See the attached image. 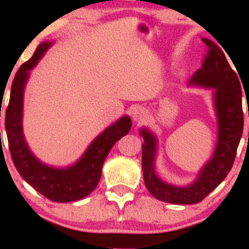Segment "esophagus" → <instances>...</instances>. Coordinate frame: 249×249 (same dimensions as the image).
Returning a JSON list of instances; mask_svg holds the SVG:
<instances>
[{"label":"esophagus","mask_w":249,"mask_h":249,"mask_svg":"<svg viewBox=\"0 0 249 249\" xmlns=\"http://www.w3.org/2000/svg\"><path fill=\"white\" fill-rule=\"evenodd\" d=\"M147 117H148V112H147V110L145 107H136L133 110V112H132L133 121L137 122V123L145 122L147 119Z\"/></svg>","instance_id":"34e87169"}]
</instances>
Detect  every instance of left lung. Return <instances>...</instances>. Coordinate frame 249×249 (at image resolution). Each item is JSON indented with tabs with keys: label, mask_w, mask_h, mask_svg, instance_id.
<instances>
[{
	"label": "left lung",
	"mask_w": 249,
	"mask_h": 249,
	"mask_svg": "<svg viewBox=\"0 0 249 249\" xmlns=\"http://www.w3.org/2000/svg\"><path fill=\"white\" fill-rule=\"evenodd\" d=\"M207 53L202 65L188 82L190 87L213 89V105L218 123V142L212 158L202 166L192 184L174 186L157 176L156 162L158 141L147 127L139 134L142 145V166L145 186L156 199L177 205L200 202L222 182L233 166L236 148L244 130L241 85L236 72L231 68L224 50L208 38H201ZM227 53V51H226ZM249 116V112H248Z\"/></svg>",
	"instance_id": "8db88e82"
}]
</instances>
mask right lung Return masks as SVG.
<instances>
[{
    "label": "right lung",
    "instance_id": "obj_1",
    "mask_svg": "<svg viewBox=\"0 0 249 249\" xmlns=\"http://www.w3.org/2000/svg\"><path fill=\"white\" fill-rule=\"evenodd\" d=\"M51 45V42L41 43L33 57L16 72L5 111V132L14 165L22 178L45 198L55 202H70L85 198L97 187L105 158L115 142L128 133L132 123L130 117L123 116L98 134L81 158L68 167H53L37 159L28 146L22 126L24 88L30 70Z\"/></svg>",
    "mask_w": 249,
    "mask_h": 249
}]
</instances>
